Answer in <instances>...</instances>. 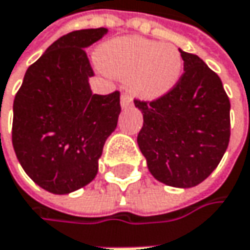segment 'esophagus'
I'll list each match as a JSON object with an SVG mask.
<instances>
[{
    "mask_svg": "<svg viewBox=\"0 0 250 250\" xmlns=\"http://www.w3.org/2000/svg\"><path fill=\"white\" fill-rule=\"evenodd\" d=\"M131 105H132L131 96H129L128 93H122V96H121V106H122L124 109H126V108H129Z\"/></svg>",
    "mask_w": 250,
    "mask_h": 250,
    "instance_id": "34e87169",
    "label": "esophagus"
}]
</instances>
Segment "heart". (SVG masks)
Returning <instances> with one entry per match:
<instances>
[{
  "instance_id": "b5f03b06",
  "label": "heart",
  "mask_w": 250,
  "mask_h": 250,
  "mask_svg": "<svg viewBox=\"0 0 250 250\" xmlns=\"http://www.w3.org/2000/svg\"><path fill=\"white\" fill-rule=\"evenodd\" d=\"M98 57L109 75L128 79L129 90L142 99L166 95L183 73V59L175 47L142 37L115 39L101 48Z\"/></svg>"
}]
</instances>
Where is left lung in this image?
Listing matches in <instances>:
<instances>
[{
  "instance_id": "1",
  "label": "left lung",
  "mask_w": 250,
  "mask_h": 250,
  "mask_svg": "<svg viewBox=\"0 0 250 250\" xmlns=\"http://www.w3.org/2000/svg\"><path fill=\"white\" fill-rule=\"evenodd\" d=\"M184 73L155 101L135 99L144 125L138 134L148 170L158 181L194 187L219 166L230 138V101L203 60L180 50Z\"/></svg>"
}]
</instances>
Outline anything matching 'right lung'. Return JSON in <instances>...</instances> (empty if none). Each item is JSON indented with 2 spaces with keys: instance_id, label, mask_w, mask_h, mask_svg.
<instances>
[{
  "instance_id": "add662e5",
  "label": "right lung",
  "mask_w": 250,
  "mask_h": 250,
  "mask_svg": "<svg viewBox=\"0 0 250 250\" xmlns=\"http://www.w3.org/2000/svg\"><path fill=\"white\" fill-rule=\"evenodd\" d=\"M106 28L72 31L33 63L14 99L13 146L27 175L54 194H67L98 174L105 141L121 113L119 92L95 95L84 51Z\"/></svg>"
}]
</instances>
